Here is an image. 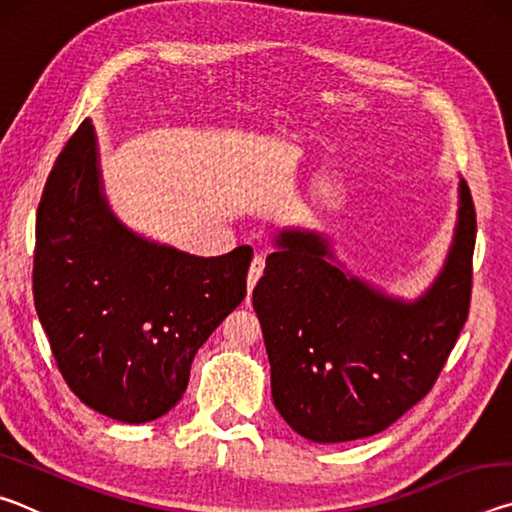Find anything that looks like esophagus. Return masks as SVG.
Wrapping results in <instances>:
<instances>
[{"label":"esophagus","mask_w":512,"mask_h":512,"mask_svg":"<svg viewBox=\"0 0 512 512\" xmlns=\"http://www.w3.org/2000/svg\"><path fill=\"white\" fill-rule=\"evenodd\" d=\"M264 266H266L264 255H255L253 262H250V268H248V291L255 289L257 280H259V277H262V273H264Z\"/></svg>","instance_id":"1"}]
</instances>
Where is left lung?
<instances>
[{
    "mask_svg": "<svg viewBox=\"0 0 512 512\" xmlns=\"http://www.w3.org/2000/svg\"><path fill=\"white\" fill-rule=\"evenodd\" d=\"M474 239L476 212L461 178L443 271L418 300H400L334 264L316 232L277 235L253 307L273 404L293 431L314 443L375 436L431 391L470 311Z\"/></svg>",
    "mask_w": 512,
    "mask_h": 512,
    "instance_id": "left-lung-1",
    "label": "left lung"
}]
</instances>
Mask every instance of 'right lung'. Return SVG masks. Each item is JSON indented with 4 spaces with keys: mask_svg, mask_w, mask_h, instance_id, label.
Returning a JSON list of instances; mask_svg holds the SVG:
<instances>
[{
    "mask_svg": "<svg viewBox=\"0 0 512 512\" xmlns=\"http://www.w3.org/2000/svg\"><path fill=\"white\" fill-rule=\"evenodd\" d=\"M250 257L189 255L119 223L85 119L47 178L33 257L38 318L72 393L128 424L171 411L198 348L246 298Z\"/></svg>",
    "mask_w": 512,
    "mask_h": 512,
    "instance_id": "add662e5",
    "label": "right lung"
}]
</instances>
